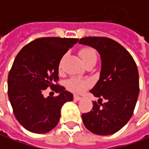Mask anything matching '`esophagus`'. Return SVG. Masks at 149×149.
<instances>
[{
	"label": "esophagus",
	"mask_w": 149,
	"mask_h": 149,
	"mask_svg": "<svg viewBox=\"0 0 149 149\" xmlns=\"http://www.w3.org/2000/svg\"><path fill=\"white\" fill-rule=\"evenodd\" d=\"M73 98H74V100H76V101H79V100L81 99V97H80L79 95H77V94H74Z\"/></svg>",
	"instance_id": "34e87169"
}]
</instances>
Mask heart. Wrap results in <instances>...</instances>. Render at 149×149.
<instances>
[{
	"instance_id": "b5f03b06",
	"label": "heart",
	"mask_w": 149,
	"mask_h": 149,
	"mask_svg": "<svg viewBox=\"0 0 149 149\" xmlns=\"http://www.w3.org/2000/svg\"><path fill=\"white\" fill-rule=\"evenodd\" d=\"M79 55L81 58L84 64H86L92 60H97V54L95 50L91 47H85L82 48L79 52ZM59 68H61V63ZM91 85V81L86 79H81L77 77H72L69 79L66 83V86L69 90L75 93H82L87 89Z\"/></svg>"
}]
</instances>
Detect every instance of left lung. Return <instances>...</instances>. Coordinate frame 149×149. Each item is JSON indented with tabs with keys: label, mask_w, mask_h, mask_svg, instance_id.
Instances as JSON below:
<instances>
[{
	"label": "left lung",
	"mask_w": 149,
	"mask_h": 149,
	"mask_svg": "<svg viewBox=\"0 0 149 149\" xmlns=\"http://www.w3.org/2000/svg\"><path fill=\"white\" fill-rule=\"evenodd\" d=\"M79 43L96 49L102 60L99 80L90 90L99 98L98 104L94 102L92 110L82 114L84 125L97 135L114 134L130 120L136 107L140 92L136 62L121 44L111 38L85 37Z\"/></svg>",
	"instance_id": "obj_1"
}]
</instances>
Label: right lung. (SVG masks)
Segmentation results:
<instances>
[{"label": "right lung", "mask_w": 149, "mask_h": 149, "mask_svg": "<svg viewBox=\"0 0 149 149\" xmlns=\"http://www.w3.org/2000/svg\"><path fill=\"white\" fill-rule=\"evenodd\" d=\"M77 38H40L26 45L17 55L8 77V96L17 120L29 132L47 133L58 124L61 107L73 99L61 85L59 64ZM51 87L56 97L44 98L42 92Z\"/></svg>", "instance_id": "1"}]
</instances>
